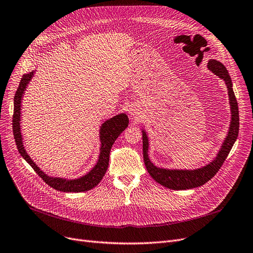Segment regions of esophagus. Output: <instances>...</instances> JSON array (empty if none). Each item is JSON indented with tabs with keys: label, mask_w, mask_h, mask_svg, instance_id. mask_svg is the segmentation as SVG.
Instances as JSON below:
<instances>
[{
	"label": "esophagus",
	"mask_w": 253,
	"mask_h": 253,
	"mask_svg": "<svg viewBox=\"0 0 253 253\" xmlns=\"http://www.w3.org/2000/svg\"><path fill=\"white\" fill-rule=\"evenodd\" d=\"M129 113H130V115H133V116H135V117L137 118V116H138V113L136 112L135 110H130V112H129Z\"/></svg>",
	"instance_id": "34e87169"
}]
</instances>
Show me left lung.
I'll return each mask as SVG.
<instances>
[{"mask_svg": "<svg viewBox=\"0 0 253 253\" xmlns=\"http://www.w3.org/2000/svg\"><path fill=\"white\" fill-rule=\"evenodd\" d=\"M208 68L211 73H214L220 79L224 81L226 85L229 104H230V112H231V120L227 136L222 144L217 157L209 163L208 165L197 168L194 170L188 169H165L155 166L151 163L148 158V137L144 129H142V142H143V159L144 164L148 171L150 176L153 177L157 183L164 186L168 189L172 190H187L193 189L205 185L206 183L213 177L223 165L225 159L227 158L231 147L234 146L239 134V108L238 102L235 96V92L232 90V83L229 74L225 66L217 60L211 59L208 63Z\"/></svg>", "mask_w": 253, "mask_h": 253, "instance_id": "obj_1", "label": "left lung"}]
</instances>
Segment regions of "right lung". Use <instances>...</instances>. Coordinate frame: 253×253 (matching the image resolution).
Wrapping results in <instances>:
<instances>
[{
	"label": "right lung",
	"instance_id": "1",
	"mask_svg": "<svg viewBox=\"0 0 253 253\" xmlns=\"http://www.w3.org/2000/svg\"><path fill=\"white\" fill-rule=\"evenodd\" d=\"M34 70L31 73L26 74L23 76L19 86L16 90L14 95V109H13V135L15 139V143L18 149V153L27 161V163L31 166L36 173L42 177L45 183L58 191L61 192H85L88 190L93 189L102 178L106 174V171L109 165V157L110 150L112 148L113 143L118 136L124 132L128 126V117L126 114L121 113L112 118L106 120L100 126L99 129V140H100V153L98 156V160L95 166L89 171L85 175L75 179H67L62 177H53L45 174L43 171L40 169L33 160L30 158L27 150L24 147L23 137L21 132V105L23 95L25 90L30 81L34 76Z\"/></svg>",
	"mask_w": 253,
	"mask_h": 253
}]
</instances>
